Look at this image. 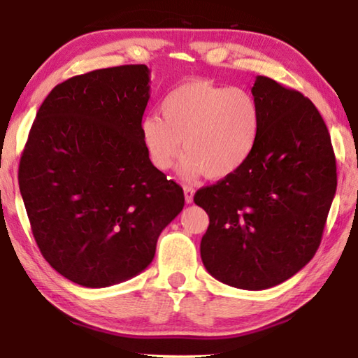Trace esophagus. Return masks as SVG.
Listing matches in <instances>:
<instances>
[{
	"label": "esophagus",
	"instance_id": "obj_1",
	"mask_svg": "<svg viewBox=\"0 0 358 358\" xmlns=\"http://www.w3.org/2000/svg\"><path fill=\"white\" fill-rule=\"evenodd\" d=\"M183 191H185V200H186V203H187V204H191V203L194 201V194H195L194 187H191V186H185V187H183Z\"/></svg>",
	"mask_w": 358,
	"mask_h": 358
}]
</instances>
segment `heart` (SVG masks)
<instances>
[{"label":"heart","instance_id":"heart-1","mask_svg":"<svg viewBox=\"0 0 358 358\" xmlns=\"http://www.w3.org/2000/svg\"><path fill=\"white\" fill-rule=\"evenodd\" d=\"M158 117L141 123L148 155L159 171H169L181 155L180 175L223 180L252 154L262 124L254 95L241 87L217 86L206 80L181 83L164 96Z\"/></svg>","mask_w":358,"mask_h":358}]
</instances>
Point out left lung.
<instances>
[{
	"mask_svg": "<svg viewBox=\"0 0 358 358\" xmlns=\"http://www.w3.org/2000/svg\"><path fill=\"white\" fill-rule=\"evenodd\" d=\"M250 92L262 112L252 154L235 173L196 191L194 201L209 215L200 245L206 271L224 285L262 291L315 255L337 166L313 101L262 75Z\"/></svg>",
	"mask_w": 358,
	"mask_h": 358,
	"instance_id": "left-lung-1",
	"label": "left lung"
}]
</instances>
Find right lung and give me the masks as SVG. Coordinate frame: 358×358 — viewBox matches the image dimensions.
Instances as JSON below:
<instances>
[{
    "mask_svg": "<svg viewBox=\"0 0 358 358\" xmlns=\"http://www.w3.org/2000/svg\"><path fill=\"white\" fill-rule=\"evenodd\" d=\"M144 64L66 80L45 96L18 183L43 257L67 280L108 287L138 275L185 206L141 138L150 98Z\"/></svg>",
    "mask_w": 358,
    "mask_h": 358,
    "instance_id": "add662e5",
    "label": "right lung"
}]
</instances>
